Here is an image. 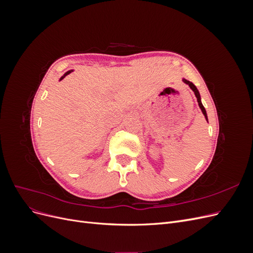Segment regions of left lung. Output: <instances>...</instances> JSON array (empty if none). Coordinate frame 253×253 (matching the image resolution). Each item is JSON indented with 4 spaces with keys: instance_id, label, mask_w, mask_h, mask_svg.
Segmentation results:
<instances>
[{
    "instance_id": "obj_1",
    "label": "left lung",
    "mask_w": 253,
    "mask_h": 253,
    "mask_svg": "<svg viewBox=\"0 0 253 253\" xmlns=\"http://www.w3.org/2000/svg\"><path fill=\"white\" fill-rule=\"evenodd\" d=\"M183 82L185 83H187L188 85L192 88V90L194 91V94H195V96H196V99H197V102H198V105H200V108H201V110H202V112H203V114L205 115V117H206V119L208 120V118H207V113H206V110H205V108H204V105L202 104V102H201V96H200V93H198V90H197V88L195 87V85L194 84L192 83V82H189V81H187V80H183Z\"/></svg>"
}]
</instances>
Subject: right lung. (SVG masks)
Wrapping results in <instances>:
<instances>
[{
  "label": "right lung",
  "instance_id": "obj_1",
  "mask_svg": "<svg viewBox=\"0 0 253 253\" xmlns=\"http://www.w3.org/2000/svg\"><path fill=\"white\" fill-rule=\"evenodd\" d=\"M70 73H71V72H67V73H66V74H65V75H64V76H66V75H67V74H70ZM63 78H64V77H62V78H61V79H63Z\"/></svg>",
  "mask_w": 253,
  "mask_h": 253
}]
</instances>
